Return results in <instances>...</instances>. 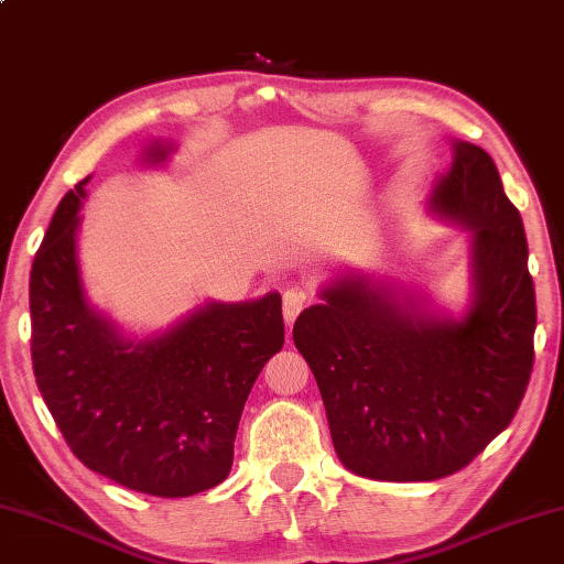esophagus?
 <instances>
[{"label": "esophagus", "mask_w": 564, "mask_h": 564, "mask_svg": "<svg viewBox=\"0 0 564 564\" xmlns=\"http://www.w3.org/2000/svg\"><path fill=\"white\" fill-rule=\"evenodd\" d=\"M310 300V292L302 290V288H290L288 292L282 294V315L288 325H292L294 319H297L300 312L304 310V304Z\"/></svg>", "instance_id": "34e87169"}]
</instances>
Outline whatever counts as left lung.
Masks as SVG:
<instances>
[{"label":"left lung","instance_id":"8db88e82","mask_svg":"<svg viewBox=\"0 0 564 564\" xmlns=\"http://www.w3.org/2000/svg\"><path fill=\"white\" fill-rule=\"evenodd\" d=\"M430 197L473 229L475 300L437 317L367 274L322 290L294 322L337 457L359 477L430 482L467 467L512 422L534 362L538 304L522 217L482 147L455 142Z\"/></svg>","mask_w":564,"mask_h":564}]
</instances>
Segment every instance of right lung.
<instances>
[{
  "mask_svg": "<svg viewBox=\"0 0 564 564\" xmlns=\"http://www.w3.org/2000/svg\"><path fill=\"white\" fill-rule=\"evenodd\" d=\"M172 147L154 144L160 164ZM50 221L30 276L36 387L69 449L134 492L189 497L229 475L237 424L267 359L284 345L282 297L209 302L142 343L85 300L77 260L85 184Z\"/></svg>",
  "mask_w": 564,
  "mask_h": 564,
  "instance_id": "1",
  "label": "right lung"
}]
</instances>
